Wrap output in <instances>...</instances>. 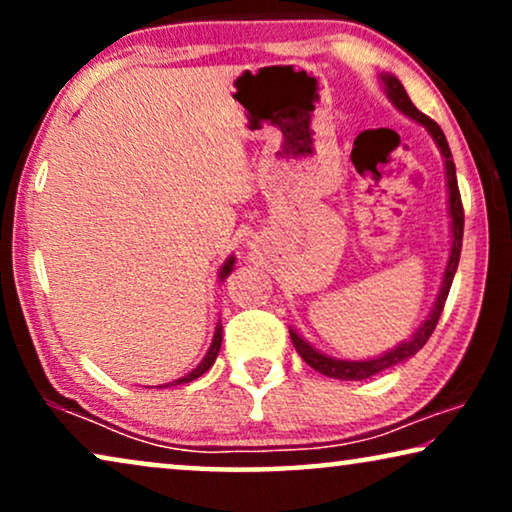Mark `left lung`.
I'll list each match as a JSON object with an SVG mask.
<instances>
[{
  "label": "left lung",
  "mask_w": 512,
  "mask_h": 512,
  "mask_svg": "<svg viewBox=\"0 0 512 512\" xmlns=\"http://www.w3.org/2000/svg\"><path fill=\"white\" fill-rule=\"evenodd\" d=\"M380 79H382L384 93H387L389 102L394 104V107L401 111V114L412 118V121H417L419 125H424L426 132H429V135L433 137V142H436L440 156H443V160H445L447 207H450V219H452L450 221L452 247H450V258H447V265H445V272H443V282H440V291H438L436 300H433L429 317H426L422 321V326H419L417 331L412 333V338L403 340L401 345H396L394 349H389V352L375 356V359H363V361L333 359V356H328L324 352H319V349H314L310 342H307L305 338H300V335L293 331V328H289L293 347H296V352L303 356V361L307 363V366H312L321 375L333 377V380H366V377H373L377 373H382V370H387L391 366H398V363L408 361L410 356H415L419 349L426 345V340L431 338L433 328H436L438 319H440V312H443V307H445L447 293H450L454 272H457V265H459L461 240H464V207H461V195H459V186H457V170H454L452 151H450V144H447V139L443 135V130H440V125L436 121H431L429 116H424L422 111H419L415 104H412L408 93H405L403 83L398 81L394 74H380Z\"/></svg>",
  "instance_id": "8db88e82"
}]
</instances>
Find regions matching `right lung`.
Wrapping results in <instances>:
<instances>
[{
	"instance_id": "add662e5",
	"label": "right lung",
	"mask_w": 512,
	"mask_h": 512,
	"mask_svg": "<svg viewBox=\"0 0 512 512\" xmlns=\"http://www.w3.org/2000/svg\"><path fill=\"white\" fill-rule=\"evenodd\" d=\"M233 268H235V256H228L226 258V263L221 265V270H219V282H223V279H226L230 272H233ZM221 340H223V326H221V321L219 324H216V328H214V338H212V345H209V349H207V354H205V359H202L198 366H195L191 373L188 375H184V377H179V380H174V382H170V384H186V382H193V380H198L200 375H205L209 368L214 366V361H216V356H219V349H221ZM167 387V384H165Z\"/></svg>"
}]
</instances>
